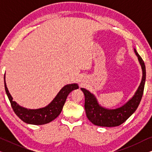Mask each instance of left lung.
<instances>
[{
  "instance_id": "8db88e82",
  "label": "left lung",
  "mask_w": 152,
  "mask_h": 152,
  "mask_svg": "<svg viewBox=\"0 0 152 152\" xmlns=\"http://www.w3.org/2000/svg\"><path fill=\"white\" fill-rule=\"evenodd\" d=\"M134 52L138 57V61L142 68V77L140 86L135 95L125 104L121 107L115 109H108L99 104L95 95L85 88H81L85 96L84 108L88 119L95 125L107 127L119 126L124 123L133 113L136 111L142 99L144 91L145 79H146V70L144 61L136 50Z\"/></svg>"
}]
</instances>
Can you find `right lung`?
<instances>
[{
  "instance_id": "right-lung-1",
  "label": "right lung",
  "mask_w": 152,
  "mask_h": 152,
  "mask_svg": "<svg viewBox=\"0 0 152 152\" xmlns=\"http://www.w3.org/2000/svg\"><path fill=\"white\" fill-rule=\"evenodd\" d=\"M4 81L6 93L14 113L24 122L35 125H41L49 123L57 118L61 112L68 94L73 90L79 88L77 84L66 85L60 90L53 100L46 107L37 109H28L20 107L16 102L13 101V98L6 86L5 77H4Z\"/></svg>"
}]
</instances>
